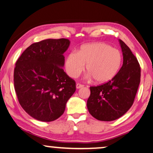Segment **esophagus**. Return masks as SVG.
Returning <instances> with one entry per match:
<instances>
[{
    "mask_svg": "<svg viewBox=\"0 0 153 153\" xmlns=\"http://www.w3.org/2000/svg\"><path fill=\"white\" fill-rule=\"evenodd\" d=\"M84 85H82V84H76V88L77 89H79V88H83L84 87Z\"/></svg>",
    "mask_w": 153,
    "mask_h": 153,
    "instance_id": "obj_1",
    "label": "esophagus"
}]
</instances>
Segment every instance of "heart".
I'll return each instance as SVG.
<instances>
[{
  "mask_svg": "<svg viewBox=\"0 0 153 153\" xmlns=\"http://www.w3.org/2000/svg\"><path fill=\"white\" fill-rule=\"evenodd\" d=\"M122 63L123 55L118 49L107 43L96 42L82 46L77 53H69L65 66L69 76L76 78L86 65L88 78L93 77L97 83H105L114 77Z\"/></svg>",
  "mask_w": 153,
  "mask_h": 153,
  "instance_id": "heart-1",
  "label": "heart"
}]
</instances>
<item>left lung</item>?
Returning <instances> with one entry per match:
<instances>
[{"mask_svg":"<svg viewBox=\"0 0 153 153\" xmlns=\"http://www.w3.org/2000/svg\"><path fill=\"white\" fill-rule=\"evenodd\" d=\"M123 64L114 77L105 84L90 87L87 107L90 114L101 121L121 117L134 102L140 82V67L131 50L119 39Z\"/></svg>","mask_w":153,"mask_h":153,"instance_id":"1","label":"left lung"}]
</instances>
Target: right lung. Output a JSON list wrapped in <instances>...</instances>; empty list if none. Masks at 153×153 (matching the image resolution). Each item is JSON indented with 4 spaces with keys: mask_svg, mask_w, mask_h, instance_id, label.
Returning <instances> with one entry per match:
<instances>
[{
    "mask_svg": "<svg viewBox=\"0 0 153 153\" xmlns=\"http://www.w3.org/2000/svg\"><path fill=\"white\" fill-rule=\"evenodd\" d=\"M67 39L43 40L27 48L16 61L14 85L19 104L33 118L51 122L64 112L76 90V82L63 71Z\"/></svg>",
    "mask_w": 153,
    "mask_h": 153,
    "instance_id": "1",
    "label": "right lung"
}]
</instances>
